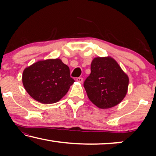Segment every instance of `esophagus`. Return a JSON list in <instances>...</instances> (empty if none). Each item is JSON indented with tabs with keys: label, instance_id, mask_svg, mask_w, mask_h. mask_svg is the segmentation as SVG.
<instances>
[{
	"label": "esophagus",
	"instance_id": "obj_1",
	"mask_svg": "<svg viewBox=\"0 0 156 156\" xmlns=\"http://www.w3.org/2000/svg\"><path fill=\"white\" fill-rule=\"evenodd\" d=\"M83 78L82 77H78L77 79H76V81H77L78 82H80V83H82L83 82Z\"/></svg>",
	"mask_w": 156,
	"mask_h": 156
}]
</instances>
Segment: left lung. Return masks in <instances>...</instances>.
Listing matches in <instances>:
<instances>
[{"instance_id": "left-lung-1", "label": "left lung", "mask_w": 156, "mask_h": 156, "mask_svg": "<svg viewBox=\"0 0 156 156\" xmlns=\"http://www.w3.org/2000/svg\"><path fill=\"white\" fill-rule=\"evenodd\" d=\"M129 82V76L114 59L98 57L91 62V74L84 87L89 100L104 109L116 106L124 99Z\"/></svg>"}]
</instances>
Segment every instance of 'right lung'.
<instances>
[{
  "label": "right lung",
  "instance_id": "1",
  "mask_svg": "<svg viewBox=\"0 0 156 156\" xmlns=\"http://www.w3.org/2000/svg\"><path fill=\"white\" fill-rule=\"evenodd\" d=\"M22 81L29 95L44 104L59 101L74 82L69 67L58 58L40 60L26 67Z\"/></svg>",
  "mask_w": 156,
  "mask_h": 156
}]
</instances>
